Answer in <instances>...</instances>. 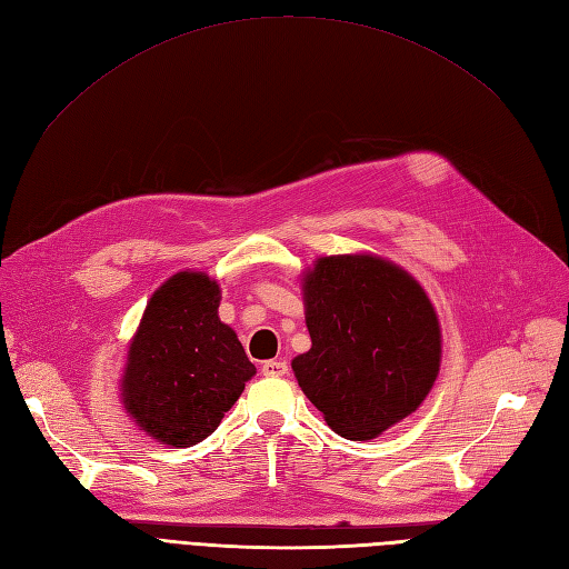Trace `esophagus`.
<instances>
[{
  "mask_svg": "<svg viewBox=\"0 0 569 569\" xmlns=\"http://www.w3.org/2000/svg\"><path fill=\"white\" fill-rule=\"evenodd\" d=\"M261 372L266 377H284L289 372L284 360H266V363L261 366Z\"/></svg>",
  "mask_w": 569,
  "mask_h": 569,
  "instance_id": "34e87169",
  "label": "esophagus"
}]
</instances>
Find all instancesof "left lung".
<instances>
[{
	"mask_svg": "<svg viewBox=\"0 0 569 569\" xmlns=\"http://www.w3.org/2000/svg\"><path fill=\"white\" fill-rule=\"evenodd\" d=\"M311 349L291 360L299 387L337 435L366 441L432 389L439 320L406 270L375 256H327L303 280Z\"/></svg>",
	"mask_w": 569,
	"mask_h": 569,
	"instance_id": "obj_1",
	"label": "left lung"
}]
</instances>
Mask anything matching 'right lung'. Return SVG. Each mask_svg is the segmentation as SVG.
<instances>
[{"label": "right lung", "instance_id": "obj_1", "mask_svg": "<svg viewBox=\"0 0 569 569\" xmlns=\"http://www.w3.org/2000/svg\"><path fill=\"white\" fill-rule=\"evenodd\" d=\"M220 289L203 272H178L153 291L123 375V403L168 446L211 437L256 372L218 318Z\"/></svg>", "mask_w": 569, "mask_h": 569}]
</instances>
